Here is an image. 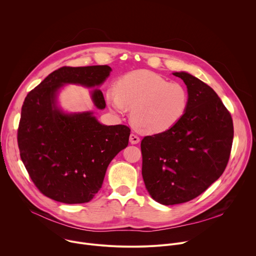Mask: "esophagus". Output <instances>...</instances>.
I'll list each match as a JSON object with an SVG mask.
<instances>
[{"label":"esophagus","mask_w":256,"mask_h":256,"mask_svg":"<svg viewBox=\"0 0 256 256\" xmlns=\"http://www.w3.org/2000/svg\"><path fill=\"white\" fill-rule=\"evenodd\" d=\"M130 144H138V142H140V138L136 134H130Z\"/></svg>","instance_id":"34e87169"}]
</instances>
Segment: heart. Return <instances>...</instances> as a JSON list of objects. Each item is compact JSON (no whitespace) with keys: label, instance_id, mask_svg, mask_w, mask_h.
<instances>
[{"label":"heart","instance_id":"1","mask_svg":"<svg viewBox=\"0 0 256 256\" xmlns=\"http://www.w3.org/2000/svg\"><path fill=\"white\" fill-rule=\"evenodd\" d=\"M105 99L118 114L132 109V122L138 130L156 134L171 130L182 120L188 110L190 95L182 84L142 70L122 77L116 89L106 91Z\"/></svg>","mask_w":256,"mask_h":256}]
</instances>
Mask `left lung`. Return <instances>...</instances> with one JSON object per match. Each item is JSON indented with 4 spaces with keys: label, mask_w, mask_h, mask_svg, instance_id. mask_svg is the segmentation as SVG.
<instances>
[{
    "label": "left lung",
    "mask_w": 256,
    "mask_h": 256,
    "mask_svg": "<svg viewBox=\"0 0 256 256\" xmlns=\"http://www.w3.org/2000/svg\"><path fill=\"white\" fill-rule=\"evenodd\" d=\"M190 102L171 130L142 140V175L150 196L165 206L190 202L220 177L228 164L234 136L233 120L216 93L186 72Z\"/></svg>",
    "instance_id": "left-lung-1"
}]
</instances>
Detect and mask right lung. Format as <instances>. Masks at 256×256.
Listing matches in <instances>:
<instances>
[{
    "mask_svg": "<svg viewBox=\"0 0 256 256\" xmlns=\"http://www.w3.org/2000/svg\"><path fill=\"white\" fill-rule=\"evenodd\" d=\"M110 72L108 66H62L24 100L17 134L20 157L35 186L54 200L90 202L109 163L128 144V126H104L91 112L68 114L56 105L62 85L99 86ZM92 100L98 109L105 108L100 90L92 91Z\"/></svg>",
    "mask_w": 256,
    "mask_h": 256,
    "instance_id": "add662e5",
    "label": "right lung"
}]
</instances>
